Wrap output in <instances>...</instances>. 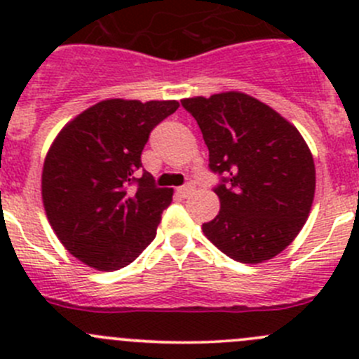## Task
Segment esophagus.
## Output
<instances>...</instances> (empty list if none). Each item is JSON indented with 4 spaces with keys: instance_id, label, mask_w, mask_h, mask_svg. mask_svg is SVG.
Listing matches in <instances>:
<instances>
[{
    "instance_id": "esophagus-1",
    "label": "esophagus",
    "mask_w": 359,
    "mask_h": 359,
    "mask_svg": "<svg viewBox=\"0 0 359 359\" xmlns=\"http://www.w3.org/2000/svg\"><path fill=\"white\" fill-rule=\"evenodd\" d=\"M194 191H196V187H194V184L189 182V184H186V186L179 187V189H177V193H179L180 198H187V196H191Z\"/></svg>"
}]
</instances>
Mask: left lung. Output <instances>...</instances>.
<instances>
[{
    "mask_svg": "<svg viewBox=\"0 0 359 359\" xmlns=\"http://www.w3.org/2000/svg\"><path fill=\"white\" fill-rule=\"evenodd\" d=\"M208 147L219 215L203 224L220 252L262 264L283 252L309 217L316 168L299 130L280 112L241 92L180 100Z\"/></svg>",
    "mask_w": 359,
    "mask_h": 359,
    "instance_id": "obj_1",
    "label": "left lung"
}]
</instances>
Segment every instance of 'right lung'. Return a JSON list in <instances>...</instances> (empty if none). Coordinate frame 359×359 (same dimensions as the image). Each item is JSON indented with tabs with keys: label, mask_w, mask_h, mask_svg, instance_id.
Returning a JSON list of instances; mask_svg holds the SVG:
<instances>
[{
	"label": "right lung",
	"mask_w": 359,
	"mask_h": 359,
	"mask_svg": "<svg viewBox=\"0 0 359 359\" xmlns=\"http://www.w3.org/2000/svg\"><path fill=\"white\" fill-rule=\"evenodd\" d=\"M177 109V100H102L71 119L50 146L41 173L46 219L88 267L121 269L156 236L173 189L154 186L146 170L140 179L135 173L151 130Z\"/></svg>",
	"instance_id": "obj_1"
}]
</instances>
